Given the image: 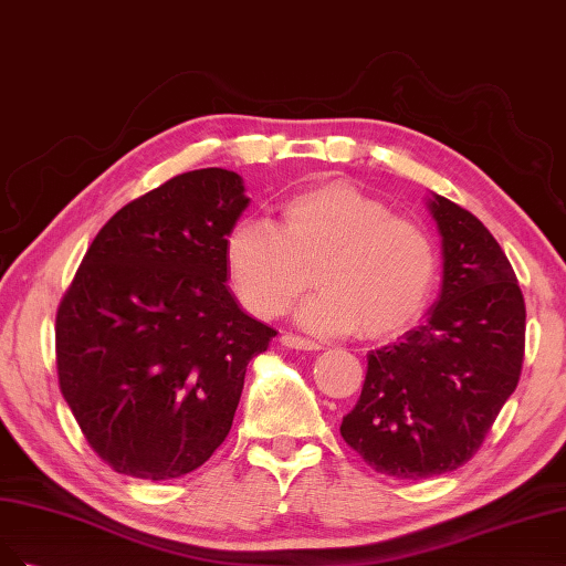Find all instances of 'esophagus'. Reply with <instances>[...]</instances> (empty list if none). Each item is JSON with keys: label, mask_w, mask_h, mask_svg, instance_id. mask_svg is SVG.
Segmentation results:
<instances>
[{"label": "esophagus", "mask_w": 566, "mask_h": 566, "mask_svg": "<svg viewBox=\"0 0 566 566\" xmlns=\"http://www.w3.org/2000/svg\"><path fill=\"white\" fill-rule=\"evenodd\" d=\"M280 343L286 345V348H291V350H319V345L315 340L296 336V334H282Z\"/></svg>", "instance_id": "obj_1"}]
</instances>
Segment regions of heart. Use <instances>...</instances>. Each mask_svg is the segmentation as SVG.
I'll use <instances>...</instances> for the list:
<instances>
[{"label": "heart", "instance_id": "heart-1", "mask_svg": "<svg viewBox=\"0 0 566 566\" xmlns=\"http://www.w3.org/2000/svg\"><path fill=\"white\" fill-rule=\"evenodd\" d=\"M234 296L261 319L280 317L313 286L298 322L319 334L382 340L423 315L437 282V247L413 218L348 180H317L286 195L277 228L234 223L226 237Z\"/></svg>", "mask_w": 566, "mask_h": 566}]
</instances>
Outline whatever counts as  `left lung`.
Here are the masks:
<instances>
[{"instance_id":"1","label":"left lung","mask_w":566,"mask_h":566,"mask_svg":"<svg viewBox=\"0 0 566 566\" xmlns=\"http://www.w3.org/2000/svg\"><path fill=\"white\" fill-rule=\"evenodd\" d=\"M442 294L428 319L367 355L361 395L340 434L364 463L428 480L468 463L515 392L526 307L513 265L480 218L434 195Z\"/></svg>"}]
</instances>
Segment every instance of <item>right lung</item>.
<instances>
[{"label": "right lung", "instance_id": "right-lung-1", "mask_svg": "<svg viewBox=\"0 0 566 566\" xmlns=\"http://www.w3.org/2000/svg\"><path fill=\"white\" fill-rule=\"evenodd\" d=\"M247 205L234 171L174 176L101 228L59 305L61 392L122 475L161 482L207 463L249 359L277 336L226 286V237Z\"/></svg>", "mask_w": 566, "mask_h": 566}]
</instances>
